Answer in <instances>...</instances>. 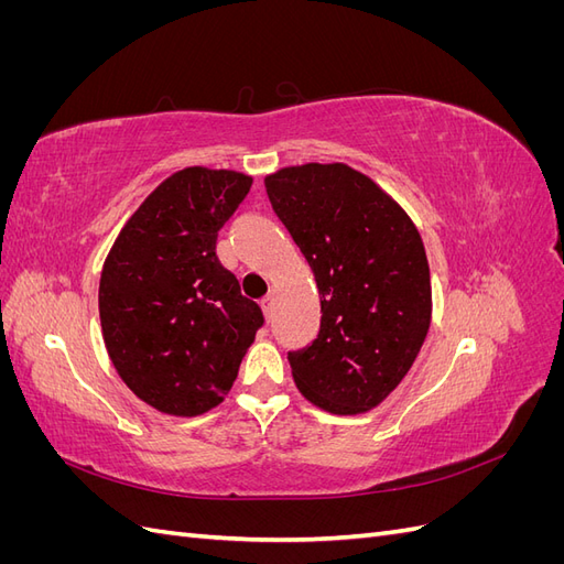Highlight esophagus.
Masks as SVG:
<instances>
[{"label":"esophagus","instance_id":"esophagus-1","mask_svg":"<svg viewBox=\"0 0 564 564\" xmlns=\"http://www.w3.org/2000/svg\"><path fill=\"white\" fill-rule=\"evenodd\" d=\"M261 308H263L265 317H270V315H272V308H275V292H272V294H268V296H263V299H261Z\"/></svg>","mask_w":564,"mask_h":564}]
</instances>
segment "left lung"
I'll return each instance as SVG.
<instances>
[{
	"label": "left lung",
	"instance_id": "8db88e82",
	"mask_svg": "<svg viewBox=\"0 0 564 564\" xmlns=\"http://www.w3.org/2000/svg\"><path fill=\"white\" fill-rule=\"evenodd\" d=\"M272 212L315 272L317 338L289 350L294 381L332 414L381 404L431 327V270L400 204L346 164L286 166L265 178Z\"/></svg>",
	"mask_w": 564,
	"mask_h": 564
}]
</instances>
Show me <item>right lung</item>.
Segmentation results:
<instances>
[{
    "label": "right lung",
    "instance_id": "1",
    "mask_svg": "<svg viewBox=\"0 0 564 564\" xmlns=\"http://www.w3.org/2000/svg\"><path fill=\"white\" fill-rule=\"evenodd\" d=\"M251 176L187 166L152 191L115 240L98 286L100 327L122 381L164 414L209 412L263 327L259 303L216 256Z\"/></svg>",
    "mask_w": 564,
    "mask_h": 564
}]
</instances>
